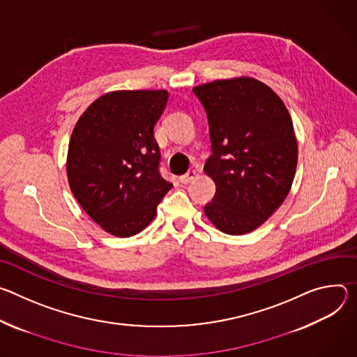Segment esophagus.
<instances>
[{
  "mask_svg": "<svg viewBox=\"0 0 357 357\" xmlns=\"http://www.w3.org/2000/svg\"><path fill=\"white\" fill-rule=\"evenodd\" d=\"M195 176H197L195 170H188L185 174H183V176L180 177V181H181L183 184H188L190 181H192V180L195 178Z\"/></svg>",
  "mask_w": 357,
  "mask_h": 357,
  "instance_id": "obj_1",
  "label": "esophagus"
}]
</instances>
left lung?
<instances>
[{
	"label": "left lung",
	"mask_w": 357,
	"mask_h": 357,
	"mask_svg": "<svg viewBox=\"0 0 357 357\" xmlns=\"http://www.w3.org/2000/svg\"><path fill=\"white\" fill-rule=\"evenodd\" d=\"M192 92L206 109L213 150L204 172L215 183V195L204 213L225 234H248L291 190L298 163L291 114L269 86L248 76Z\"/></svg>",
	"instance_id": "left-lung-1"
}]
</instances>
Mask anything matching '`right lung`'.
Returning a JSON list of instances; mask_svg holds the SVG:
<instances>
[{"label": "right lung", "mask_w": 357, "mask_h": 357, "mask_svg": "<svg viewBox=\"0 0 357 357\" xmlns=\"http://www.w3.org/2000/svg\"><path fill=\"white\" fill-rule=\"evenodd\" d=\"M167 91H114L79 117L66 158L69 187L86 214L106 232L132 236L155 217L173 187L158 172L154 125Z\"/></svg>", "instance_id": "right-lung-1"}]
</instances>
